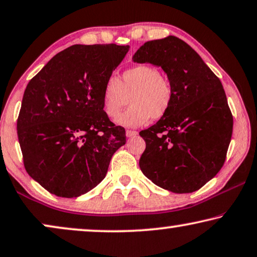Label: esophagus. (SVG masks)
I'll return each instance as SVG.
<instances>
[{
	"instance_id": "1",
	"label": "esophagus",
	"mask_w": 257,
	"mask_h": 257,
	"mask_svg": "<svg viewBox=\"0 0 257 257\" xmlns=\"http://www.w3.org/2000/svg\"><path fill=\"white\" fill-rule=\"evenodd\" d=\"M137 133L136 130H127V132H125V135H127V137H134V136H136L137 135Z\"/></svg>"
}]
</instances>
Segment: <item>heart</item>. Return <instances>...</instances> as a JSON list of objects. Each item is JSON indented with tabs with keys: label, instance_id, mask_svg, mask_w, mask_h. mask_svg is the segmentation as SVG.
I'll use <instances>...</instances> for the list:
<instances>
[{
	"label": "heart",
	"instance_id": "obj_1",
	"mask_svg": "<svg viewBox=\"0 0 257 257\" xmlns=\"http://www.w3.org/2000/svg\"><path fill=\"white\" fill-rule=\"evenodd\" d=\"M132 107L117 117L116 122L127 128H136L168 113L173 99L171 81L151 65H137L122 73L120 80L110 77L104 82L101 95L103 111L115 118L128 103Z\"/></svg>",
	"mask_w": 257,
	"mask_h": 257
}]
</instances>
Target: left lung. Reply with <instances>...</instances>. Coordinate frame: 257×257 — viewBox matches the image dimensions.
I'll use <instances>...</instances> for the list:
<instances>
[{
    "label": "left lung",
    "mask_w": 257,
    "mask_h": 257,
    "mask_svg": "<svg viewBox=\"0 0 257 257\" xmlns=\"http://www.w3.org/2000/svg\"><path fill=\"white\" fill-rule=\"evenodd\" d=\"M133 60L161 66L173 88L168 113L140 132L146 141L140 168L162 189L194 192L222 168L232 139L233 115L221 81L175 36L144 43Z\"/></svg>",
    "instance_id": "8db88e82"
}]
</instances>
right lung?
Wrapping results in <instances>:
<instances>
[{"label": "right lung", "mask_w": 257, "mask_h": 257, "mask_svg": "<svg viewBox=\"0 0 257 257\" xmlns=\"http://www.w3.org/2000/svg\"><path fill=\"white\" fill-rule=\"evenodd\" d=\"M129 46L72 45L29 81L17 135L29 176L50 193L74 198L106 177L125 130L101 103L102 88Z\"/></svg>", "instance_id": "right-lung-1"}]
</instances>
